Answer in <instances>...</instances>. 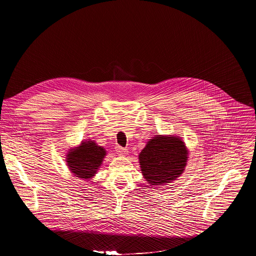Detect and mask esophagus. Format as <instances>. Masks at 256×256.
I'll use <instances>...</instances> for the list:
<instances>
[{
  "label": "esophagus",
  "instance_id": "obj_1",
  "mask_svg": "<svg viewBox=\"0 0 256 256\" xmlns=\"http://www.w3.org/2000/svg\"><path fill=\"white\" fill-rule=\"evenodd\" d=\"M116 152L119 156H125L128 154V150L121 146H116Z\"/></svg>",
  "mask_w": 256,
  "mask_h": 256
}]
</instances>
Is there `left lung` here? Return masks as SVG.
Segmentation results:
<instances>
[{
    "mask_svg": "<svg viewBox=\"0 0 256 256\" xmlns=\"http://www.w3.org/2000/svg\"><path fill=\"white\" fill-rule=\"evenodd\" d=\"M188 154L180 137L156 135L150 139L138 156L142 174L148 186H162L182 176Z\"/></svg>",
    "mask_w": 256,
    "mask_h": 256,
    "instance_id": "8db88e82",
    "label": "left lung"
}]
</instances>
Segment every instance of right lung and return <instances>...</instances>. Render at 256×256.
Listing matches in <instances>:
<instances>
[{"label": "right lung", "instance_id": "right-lung-1", "mask_svg": "<svg viewBox=\"0 0 256 256\" xmlns=\"http://www.w3.org/2000/svg\"><path fill=\"white\" fill-rule=\"evenodd\" d=\"M106 152L104 146H98L96 141L88 139L82 141L78 146L68 150L65 160L66 166L73 176L88 182L98 174Z\"/></svg>", "mask_w": 256, "mask_h": 256}]
</instances>
